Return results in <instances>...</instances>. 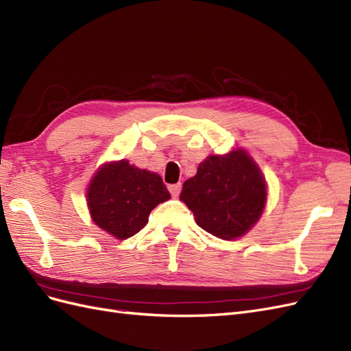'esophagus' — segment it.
<instances>
[{
    "label": "esophagus",
    "instance_id": "esophagus-1",
    "mask_svg": "<svg viewBox=\"0 0 351 351\" xmlns=\"http://www.w3.org/2000/svg\"><path fill=\"white\" fill-rule=\"evenodd\" d=\"M168 189H169V192H171V196H173V197H178L180 190H182V184H180V183L171 184Z\"/></svg>",
    "mask_w": 351,
    "mask_h": 351
}]
</instances>
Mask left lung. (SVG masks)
Instances as JSON below:
<instances>
[{
  "mask_svg": "<svg viewBox=\"0 0 351 351\" xmlns=\"http://www.w3.org/2000/svg\"><path fill=\"white\" fill-rule=\"evenodd\" d=\"M182 199L196 224L222 240L246 234L261 218L267 183L259 167L244 149L210 155L184 182Z\"/></svg>",
  "mask_w": 351,
  "mask_h": 351,
  "instance_id": "8db88e82",
  "label": "left lung"
}]
</instances>
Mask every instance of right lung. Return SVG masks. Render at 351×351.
<instances>
[{
  "label": "right lung",
  "mask_w": 351,
  "mask_h": 351,
  "mask_svg": "<svg viewBox=\"0 0 351 351\" xmlns=\"http://www.w3.org/2000/svg\"><path fill=\"white\" fill-rule=\"evenodd\" d=\"M171 197L156 173L121 159L104 164L88 189V206L95 224L119 240L139 232L151 210Z\"/></svg>",
  "instance_id": "right-lung-1"
}]
</instances>
